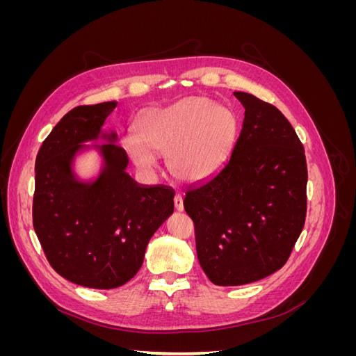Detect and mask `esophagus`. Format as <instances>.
Returning a JSON list of instances; mask_svg holds the SVG:
<instances>
[{
  "label": "esophagus",
  "instance_id": "obj_1",
  "mask_svg": "<svg viewBox=\"0 0 356 356\" xmlns=\"http://www.w3.org/2000/svg\"><path fill=\"white\" fill-rule=\"evenodd\" d=\"M174 204H175V209H177L178 212L184 211V202H182V197H181L179 195H175V197H174Z\"/></svg>",
  "mask_w": 356,
  "mask_h": 356
}]
</instances>
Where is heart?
Instances as JSON below:
<instances>
[{
  "instance_id": "1",
  "label": "heart",
  "mask_w": 356,
  "mask_h": 356,
  "mask_svg": "<svg viewBox=\"0 0 356 356\" xmlns=\"http://www.w3.org/2000/svg\"><path fill=\"white\" fill-rule=\"evenodd\" d=\"M238 127V117L232 110L204 96H188L145 111L138 122V135H127L123 148L144 174H153L157 153L166 152L172 175L186 182H202L225 163Z\"/></svg>"
}]
</instances>
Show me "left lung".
<instances>
[{
  "instance_id": "8db88e82",
  "label": "left lung",
  "mask_w": 356,
  "mask_h": 356,
  "mask_svg": "<svg viewBox=\"0 0 356 356\" xmlns=\"http://www.w3.org/2000/svg\"><path fill=\"white\" fill-rule=\"evenodd\" d=\"M245 108L241 135L217 174L186 191L199 263L220 286L275 273L293 251L306 220L303 144L272 104L234 92Z\"/></svg>"
}]
</instances>
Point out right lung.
Listing matches in <instances>:
<instances>
[{
	"label": "right lung",
	"instance_id": "1",
	"mask_svg": "<svg viewBox=\"0 0 356 356\" xmlns=\"http://www.w3.org/2000/svg\"><path fill=\"white\" fill-rule=\"evenodd\" d=\"M115 101L75 106L44 139L35 159L32 221L50 266L70 282L95 289L124 285L143 266L152 236L174 212L175 191L141 186L127 174L129 159L115 132L102 126ZM93 146L103 157L99 177L81 181L76 154Z\"/></svg>",
	"mask_w": 356,
	"mask_h": 356
}]
</instances>
